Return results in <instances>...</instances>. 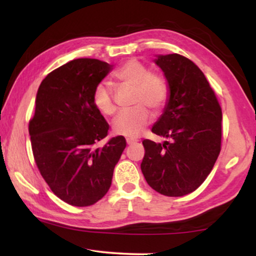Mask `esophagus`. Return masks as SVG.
Returning <instances> with one entry per match:
<instances>
[{
  "mask_svg": "<svg viewBox=\"0 0 256 256\" xmlns=\"http://www.w3.org/2000/svg\"><path fill=\"white\" fill-rule=\"evenodd\" d=\"M138 140L136 138H127V144L128 146H132V144H135V143H138Z\"/></svg>",
  "mask_w": 256,
  "mask_h": 256,
  "instance_id": "esophagus-1",
  "label": "esophagus"
}]
</instances>
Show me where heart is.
Returning <instances> with one entry per match:
<instances>
[{"label":"heart","instance_id":"heart-1","mask_svg":"<svg viewBox=\"0 0 256 256\" xmlns=\"http://www.w3.org/2000/svg\"><path fill=\"white\" fill-rule=\"evenodd\" d=\"M114 78L121 86L132 88L130 110L121 112L113 122L114 132L126 138H136L152 121V113L160 112L169 96V87L163 76L150 72V70L138 60H129L114 73ZM93 102L101 113L113 115L116 112L113 90L106 82L96 85L93 93Z\"/></svg>","mask_w":256,"mask_h":256}]
</instances>
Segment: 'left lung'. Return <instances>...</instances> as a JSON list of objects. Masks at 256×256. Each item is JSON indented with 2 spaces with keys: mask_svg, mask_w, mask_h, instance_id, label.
Wrapping results in <instances>:
<instances>
[{
  "mask_svg": "<svg viewBox=\"0 0 256 256\" xmlns=\"http://www.w3.org/2000/svg\"><path fill=\"white\" fill-rule=\"evenodd\" d=\"M154 62L164 73L169 96L152 132L169 141L142 142L141 170L158 194L182 197L200 186L218 158L222 108L204 73L190 59L172 54Z\"/></svg>",
  "mask_w": 256,
  "mask_h": 256,
  "instance_id": "8db88e82",
  "label": "left lung"
}]
</instances>
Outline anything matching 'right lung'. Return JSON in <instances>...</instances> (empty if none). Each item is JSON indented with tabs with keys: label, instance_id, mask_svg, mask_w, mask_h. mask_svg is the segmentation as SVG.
<instances>
[{
	"label": "right lung",
	"instance_id": "add662e5",
	"mask_svg": "<svg viewBox=\"0 0 256 256\" xmlns=\"http://www.w3.org/2000/svg\"><path fill=\"white\" fill-rule=\"evenodd\" d=\"M112 68L98 59H74L48 73L38 88L29 122L34 160L52 192L72 206L93 205L107 194L127 144L115 136L94 146L110 126L93 93Z\"/></svg>",
	"mask_w": 256,
	"mask_h": 256
}]
</instances>
